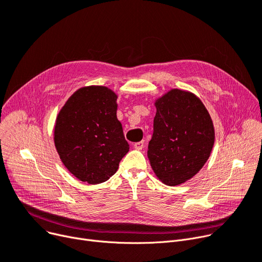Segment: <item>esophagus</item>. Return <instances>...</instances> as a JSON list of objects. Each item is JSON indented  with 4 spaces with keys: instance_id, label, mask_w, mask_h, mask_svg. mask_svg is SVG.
I'll use <instances>...</instances> for the list:
<instances>
[{
    "instance_id": "obj_1",
    "label": "esophagus",
    "mask_w": 262,
    "mask_h": 262,
    "mask_svg": "<svg viewBox=\"0 0 262 262\" xmlns=\"http://www.w3.org/2000/svg\"><path fill=\"white\" fill-rule=\"evenodd\" d=\"M134 147H135L136 149H142V148L144 147V141L142 140V141L134 143Z\"/></svg>"
}]
</instances>
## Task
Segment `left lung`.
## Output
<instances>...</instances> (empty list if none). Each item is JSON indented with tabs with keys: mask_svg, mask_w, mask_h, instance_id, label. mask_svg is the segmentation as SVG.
<instances>
[{
	"mask_svg": "<svg viewBox=\"0 0 262 262\" xmlns=\"http://www.w3.org/2000/svg\"><path fill=\"white\" fill-rule=\"evenodd\" d=\"M154 132L147 157L154 173L168 186L184 184L208 160L214 127L208 110L189 91L172 89L155 102Z\"/></svg>",
	"mask_w": 262,
	"mask_h": 262,
	"instance_id": "obj_1",
	"label": "left lung"
}]
</instances>
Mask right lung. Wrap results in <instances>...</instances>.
Masks as SVG:
<instances>
[{
  "label": "right lung",
  "mask_w": 262,
  "mask_h": 262,
  "mask_svg": "<svg viewBox=\"0 0 262 262\" xmlns=\"http://www.w3.org/2000/svg\"><path fill=\"white\" fill-rule=\"evenodd\" d=\"M118 95L104 86L76 90L56 118L54 143L64 167L90 185L108 181L129 150L117 118Z\"/></svg>",
  "instance_id": "obj_1"
}]
</instances>
